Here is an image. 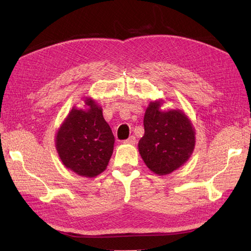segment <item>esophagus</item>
<instances>
[{
  "mask_svg": "<svg viewBox=\"0 0 251 251\" xmlns=\"http://www.w3.org/2000/svg\"><path fill=\"white\" fill-rule=\"evenodd\" d=\"M124 143H128V145H135V143H136V138L134 136H130L128 139L124 141Z\"/></svg>",
  "mask_w": 251,
  "mask_h": 251,
  "instance_id": "34e87169",
  "label": "esophagus"
}]
</instances>
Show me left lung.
Listing matches in <instances>:
<instances>
[{"label":"left lung","mask_w":251,"mask_h":251,"mask_svg":"<svg viewBox=\"0 0 251 251\" xmlns=\"http://www.w3.org/2000/svg\"><path fill=\"white\" fill-rule=\"evenodd\" d=\"M162 100L151 101L139 140V153L148 168L158 176L173 173L188 161L195 147V130L181 110H161Z\"/></svg>","instance_id":"obj_1"}]
</instances>
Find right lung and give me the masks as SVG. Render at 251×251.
<instances>
[{
	"mask_svg": "<svg viewBox=\"0 0 251 251\" xmlns=\"http://www.w3.org/2000/svg\"><path fill=\"white\" fill-rule=\"evenodd\" d=\"M87 109L72 108L56 135L62 164L78 176L93 178L106 168L113 153L114 136L103 119L102 109L92 98Z\"/></svg>",
	"mask_w": 251,
	"mask_h": 251,
	"instance_id": "obj_1",
	"label": "right lung"
}]
</instances>
